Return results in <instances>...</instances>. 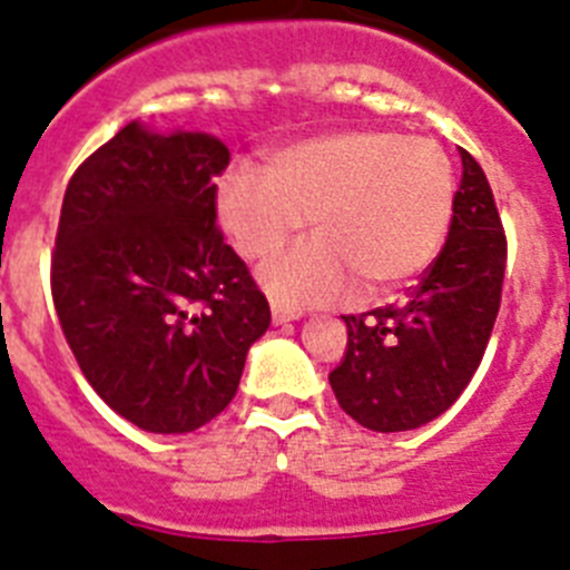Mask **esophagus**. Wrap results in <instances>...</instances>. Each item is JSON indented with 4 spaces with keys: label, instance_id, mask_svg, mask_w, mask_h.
Here are the masks:
<instances>
[{
    "label": "esophagus",
    "instance_id": "34e87169",
    "mask_svg": "<svg viewBox=\"0 0 570 570\" xmlns=\"http://www.w3.org/2000/svg\"><path fill=\"white\" fill-rule=\"evenodd\" d=\"M304 315L301 309H295V306L289 304H281V301H273V321L275 323H286V321H297V317Z\"/></svg>",
    "mask_w": 570,
    "mask_h": 570
}]
</instances>
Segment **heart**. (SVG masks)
Here are the masks:
<instances>
[{
	"label": "heart",
	"mask_w": 570,
	"mask_h": 570,
	"mask_svg": "<svg viewBox=\"0 0 570 570\" xmlns=\"http://www.w3.org/2000/svg\"><path fill=\"white\" fill-rule=\"evenodd\" d=\"M454 167L432 138L332 132L275 153L266 173L233 167L218 218L244 258H269L312 218L317 240L264 266L266 289L330 304L355 284L394 295L429 269L454 215Z\"/></svg>",
	"instance_id": "1"
}]
</instances>
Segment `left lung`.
<instances>
[{"instance_id":"obj_1","label":"left lung","mask_w":570,"mask_h":570,"mask_svg":"<svg viewBox=\"0 0 570 570\" xmlns=\"http://www.w3.org/2000/svg\"><path fill=\"white\" fill-rule=\"evenodd\" d=\"M460 158L449 238L412 295L343 315L346 355L330 383L343 412L372 432H409L443 414L474 377L494 330L509 240L483 167L465 150Z\"/></svg>"}]
</instances>
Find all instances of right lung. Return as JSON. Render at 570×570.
Listing matches in <instances>:
<instances>
[{
  "mask_svg": "<svg viewBox=\"0 0 570 570\" xmlns=\"http://www.w3.org/2000/svg\"><path fill=\"white\" fill-rule=\"evenodd\" d=\"M229 150L132 121L79 164L61 202L50 292L87 383L156 434L196 432L238 392L269 304L215 224Z\"/></svg>",
  "mask_w": 570,
  "mask_h": 570,
  "instance_id": "1",
  "label": "right lung"
}]
</instances>
